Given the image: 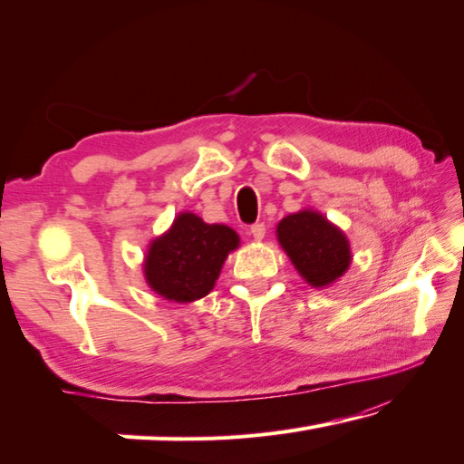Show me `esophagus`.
<instances>
[{
	"label": "esophagus",
	"mask_w": 464,
	"mask_h": 464,
	"mask_svg": "<svg viewBox=\"0 0 464 464\" xmlns=\"http://www.w3.org/2000/svg\"><path fill=\"white\" fill-rule=\"evenodd\" d=\"M249 233H252V237L256 241H260V239H264V235H266V225H264V223H254L252 227H249Z\"/></svg>",
	"instance_id": "34e87169"
}]
</instances>
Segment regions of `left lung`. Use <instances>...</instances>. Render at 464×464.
Segmentation results:
<instances>
[{
  "label": "left lung",
  "instance_id": "1",
  "mask_svg": "<svg viewBox=\"0 0 464 464\" xmlns=\"http://www.w3.org/2000/svg\"><path fill=\"white\" fill-rule=\"evenodd\" d=\"M276 237L293 266L312 286L333 285L351 264L349 239L315 210L285 217L276 227Z\"/></svg>",
  "mask_w": 464,
  "mask_h": 464
}]
</instances>
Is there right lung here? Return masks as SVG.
<instances>
[{
	"mask_svg": "<svg viewBox=\"0 0 464 464\" xmlns=\"http://www.w3.org/2000/svg\"><path fill=\"white\" fill-rule=\"evenodd\" d=\"M239 246V235L227 225H208L192 212H181L171 229L150 244L144 276L154 293L189 304L208 295L227 256Z\"/></svg>",
	"mask_w": 464,
	"mask_h": 464,
	"instance_id": "obj_1",
	"label": "right lung"
}]
</instances>
